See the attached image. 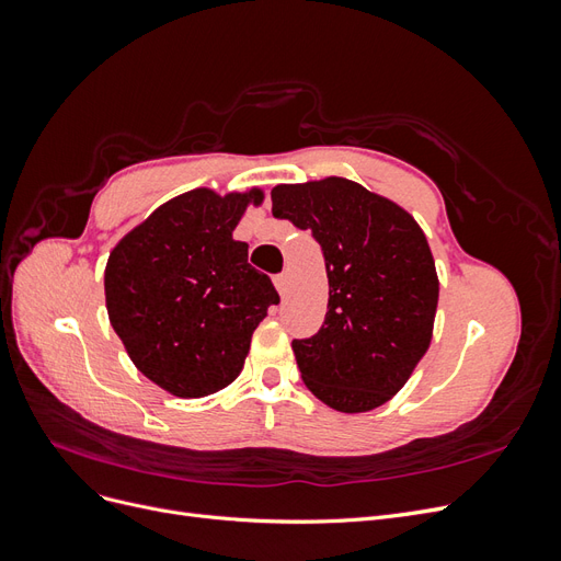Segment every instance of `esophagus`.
Returning a JSON list of instances; mask_svg holds the SVG:
<instances>
[{
  "instance_id": "34e87169",
  "label": "esophagus",
  "mask_w": 561,
  "mask_h": 561,
  "mask_svg": "<svg viewBox=\"0 0 561 561\" xmlns=\"http://www.w3.org/2000/svg\"><path fill=\"white\" fill-rule=\"evenodd\" d=\"M274 283H276V290L280 293V297H285L287 290H290V276H287V271H283V274H278V276L274 278Z\"/></svg>"
}]
</instances>
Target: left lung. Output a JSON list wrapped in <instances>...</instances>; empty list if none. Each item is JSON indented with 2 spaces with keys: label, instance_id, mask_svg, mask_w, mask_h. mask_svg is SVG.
Segmentation results:
<instances>
[{
  "label": "left lung",
  "instance_id": "left-lung-1",
  "mask_svg": "<svg viewBox=\"0 0 561 561\" xmlns=\"http://www.w3.org/2000/svg\"><path fill=\"white\" fill-rule=\"evenodd\" d=\"M271 203L274 217L311 231L328 268L325 322L293 342L304 383L336 412L381 407L431 346L439 283L426 233L344 178L278 184Z\"/></svg>",
  "mask_w": 561,
  "mask_h": 561
}]
</instances>
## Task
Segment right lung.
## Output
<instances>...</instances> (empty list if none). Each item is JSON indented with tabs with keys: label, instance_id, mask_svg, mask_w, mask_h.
<instances>
[{
	"label": "right lung",
	"instance_id": "obj_1",
	"mask_svg": "<svg viewBox=\"0 0 561 561\" xmlns=\"http://www.w3.org/2000/svg\"><path fill=\"white\" fill-rule=\"evenodd\" d=\"M264 194L194 190L163 203L112 250L105 299L114 332L147 379L203 398L241 375L250 339L280 297L248 264L233 229Z\"/></svg>",
	"mask_w": 561,
	"mask_h": 561
}]
</instances>
